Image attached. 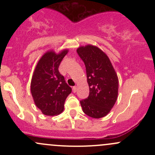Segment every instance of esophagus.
Returning a JSON list of instances; mask_svg holds the SVG:
<instances>
[{"mask_svg":"<svg viewBox=\"0 0 155 155\" xmlns=\"http://www.w3.org/2000/svg\"><path fill=\"white\" fill-rule=\"evenodd\" d=\"M76 90H77V87H76V86H74V87H73V92H76Z\"/></svg>","mask_w":155,"mask_h":155,"instance_id":"esophagus-1","label":"esophagus"}]
</instances>
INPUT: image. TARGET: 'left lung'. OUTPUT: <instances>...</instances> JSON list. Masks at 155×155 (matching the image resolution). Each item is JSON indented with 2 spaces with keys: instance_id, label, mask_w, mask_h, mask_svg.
<instances>
[{
  "instance_id": "left-lung-1",
  "label": "left lung",
  "mask_w": 155,
  "mask_h": 155,
  "mask_svg": "<svg viewBox=\"0 0 155 155\" xmlns=\"http://www.w3.org/2000/svg\"><path fill=\"white\" fill-rule=\"evenodd\" d=\"M86 67L90 94L80 101L84 113L92 118L108 114L118 96V76L108 57L101 49L88 44L77 49Z\"/></svg>"
}]
</instances>
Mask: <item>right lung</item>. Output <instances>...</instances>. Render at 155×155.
Returning a JSON list of instances; mask_svg holds the SVG:
<instances>
[{
  "instance_id": "add662e5",
  "label": "right lung",
  "mask_w": 155,
  "mask_h": 155,
  "mask_svg": "<svg viewBox=\"0 0 155 155\" xmlns=\"http://www.w3.org/2000/svg\"><path fill=\"white\" fill-rule=\"evenodd\" d=\"M68 52V49H63L58 54L53 50L48 51L35 66L31 91L35 106L44 115L54 116L62 113L65 99L72 91L58 71L62 60Z\"/></svg>"
}]
</instances>
